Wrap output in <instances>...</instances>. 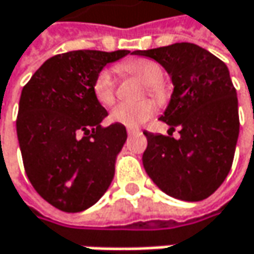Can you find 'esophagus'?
<instances>
[{
  "label": "esophagus",
  "instance_id": "34e87169",
  "mask_svg": "<svg viewBox=\"0 0 254 254\" xmlns=\"http://www.w3.org/2000/svg\"><path fill=\"white\" fill-rule=\"evenodd\" d=\"M136 132H139V129H133V127H127V135H133V133H136Z\"/></svg>",
  "mask_w": 254,
  "mask_h": 254
}]
</instances>
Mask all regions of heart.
Here are the masks:
<instances>
[{
    "label": "heart",
    "mask_w": 254,
    "mask_h": 254,
    "mask_svg": "<svg viewBox=\"0 0 254 254\" xmlns=\"http://www.w3.org/2000/svg\"><path fill=\"white\" fill-rule=\"evenodd\" d=\"M118 69L122 74L133 75L145 84V88L148 94L157 97V99H164L166 97V84L163 82V71L161 66L145 58L127 59L121 64H118ZM93 93L97 102L103 106H109L115 102L116 96V80L112 75L109 69H102L93 82ZM155 113V104L151 100H141L136 103H119L116 104L109 118L112 122L122 124L125 127H136L147 122L151 116Z\"/></svg>",
    "instance_id": "heart-1"
}]
</instances>
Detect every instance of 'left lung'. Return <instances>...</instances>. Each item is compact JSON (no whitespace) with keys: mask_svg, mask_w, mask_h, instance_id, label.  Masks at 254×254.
I'll use <instances>...</instances> for the list:
<instances>
[{"mask_svg":"<svg viewBox=\"0 0 254 254\" xmlns=\"http://www.w3.org/2000/svg\"><path fill=\"white\" fill-rule=\"evenodd\" d=\"M161 64L174 90L160 121L180 138L144 132L142 163L152 182L176 199L196 202L211 196L231 169L239 138L237 93L227 65L195 43L135 51Z\"/></svg>","mask_w":254,"mask_h":254,"instance_id":"obj_1","label":"left lung"}]
</instances>
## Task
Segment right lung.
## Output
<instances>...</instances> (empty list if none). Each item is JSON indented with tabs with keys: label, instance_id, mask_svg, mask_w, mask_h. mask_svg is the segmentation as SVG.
<instances>
[{
	"label": "right lung",
	"instance_id": "add662e5",
	"mask_svg": "<svg viewBox=\"0 0 254 254\" xmlns=\"http://www.w3.org/2000/svg\"><path fill=\"white\" fill-rule=\"evenodd\" d=\"M127 54H59L23 87L17 136L24 170L36 192L64 212L90 208L112 183L127 129L100 125L107 112L94 97L93 82L106 64Z\"/></svg>",
	"mask_w": 254,
	"mask_h": 254
}]
</instances>
